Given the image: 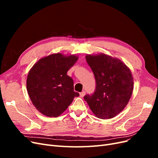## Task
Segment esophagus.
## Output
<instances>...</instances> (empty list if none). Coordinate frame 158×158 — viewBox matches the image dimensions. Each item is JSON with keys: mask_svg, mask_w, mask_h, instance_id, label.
<instances>
[{"mask_svg": "<svg viewBox=\"0 0 158 158\" xmlns=\"http://www.w3.org/2000/svg\"><path fill=\"white\" fill-rule=\"evenodd\" d=\"M85 91H83V92L80 93V96L81 98H83V97L84 96V95H85Z\"/></svg>", "mask_w": 158, "mask_h": 158, "instance_id": "esophagus-1", "label": "esophagus"}]
</instances>
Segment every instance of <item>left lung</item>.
Here are the masks:
<instances>
[{
	"instance_id": "left-lung-1",
	"label": "left lung",
	"mask_w": 158,
	"mask_h": 158,
	"mask_svg": "<svg viewBox=\"0 0 158 158\" xmlns=\"http://www.w3.org/2000/svg\"><path fill=\"white\" fill-rule=\"evenodd\" d=\"M85 59L94 73L96 88L84 98L97 117H114L125 109L132 94L131 71L120 59L104 53L87 55Z\"/></svg>"
}]
</instances>
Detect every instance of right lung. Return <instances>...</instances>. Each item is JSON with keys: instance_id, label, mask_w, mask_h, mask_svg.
Segmentation results:
<instances>
[{"instance_id": "obj_1", "label": "right lung", "mask_w": 158, "mask_h": 158, "mask_svg": "<svg viewBox=\"0 0 158 158\" xmlns=\"http://www.w3.org/2000/svg\"><path fill=\"white\" fill-rule=\"evenodd\" d=\"M78 59L75 55L55 53L43 57L27 74L26 87L33 106L41 114L56 117L79 96L73 80L66 73Z\"/></svg>"}]
</instances>
